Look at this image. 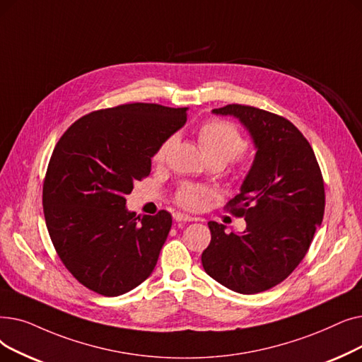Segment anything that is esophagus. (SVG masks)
Listing matches in <instances>:
<instances>
[{"label": "esophagus", "instance_id": "obj_1", "mask_svg": "<svg viewBox=\"0 0 362 362\" xmlns=\"http://www.w3.org/2000/svg\"><path fill=\"white\" fill-rule=\"evenodd\" d=\"M174 221L175 222H190L193 221V218L190 215H185V214H181V212H175L174 214Z\"/></svg>", "mask_w": 362, "mask_h": 362}]
</instances>
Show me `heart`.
I'll return each mask as SVG.
<instances>
[{
	"mask_svg": "<svg viewBox=\"0 0 362 362\" xmlns=\"http://www.w3.org/2000/svg\"><path fill=\"white\" fill-rule=\"evenodd\" d=\"M199 146L209 163H221L226 166L247 148V140L234 124L226 120H209L203 124L197 131ZM177 141V135H169L158 146L153 154V160L162 163L166 160L169 151ZM209 197V190L206 187L192 182H184L175 193V203L185 209H197L199 206Z\"/></svg>",
	"mask_w": 362,
	"mask_h": 362,
	"instance_id": "b5f03b06",
	"label": "heart"
}]
</instances>
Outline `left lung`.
I'll use <instances>...</instances> for the list:
<instances>
[{"label": "left lung", "instance_id": "obj_1", "mask_svg": "<svg viewBox=\"0 0 362 362\" xmlns=\"http://www.w3.org/2000/svg\"><path fill=\"white\" fill-rule=\"evenodd\" d=\"M212 112L247 128L256 156L240 194L226 206L246 219V230L228 234L211 221L202 264L222 286L255 295L280 284L305 257L322 222L324 181L311 144L286 117L245 105Z\"/></svg>", "mask_w": 362, "mask_h": 362}]
</instances>
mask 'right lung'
<instances>
[{"label": "right lung", "instance_id": "add662e5", "mask_svg": "<svg viewBox=\"0 0 362 362\" xmlns=\"http://www.w3.org/2000/svg\"><path fill=\"white\" fill-rule=\"evenodd\" d=\"M185 120L187 107L131 103L82 116L56 144L42 185L45 223L67 271L95 293L124 295L156 267L172 216H135L125 196Z\"/></svg>", "mask_w": 362, "mask_h": 362}]
</instances>
